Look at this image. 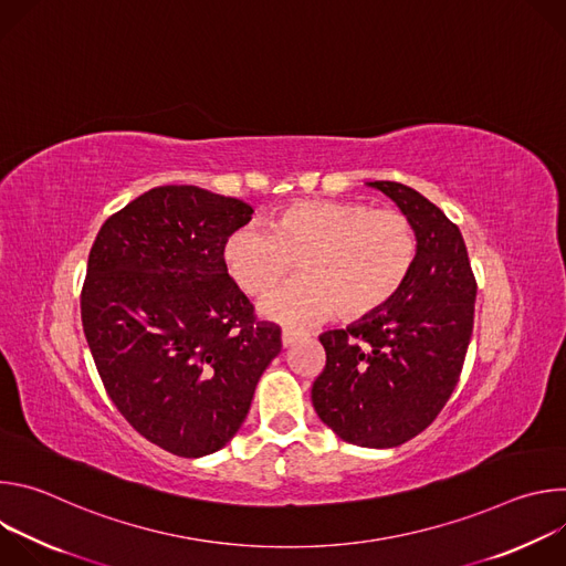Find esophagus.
I'll return each mask as SVG.
<instances>
[{
    "label": "esophagus",
    "instance_id": "34e87169",
    "mask_svg": "<svg viewBox=\"0 0 566 566\" xmlns=\"http://www.w3.org/2000/svg\"><path fill=\"white\" fill-rule=\"evenodd\" d=\"M297 338H300V336H297L295 332L284 329V332H282V347H291L293 343H297Z\"/></svg>",
    "mask_w": 566,
    "mask_h": 566
}]
</instances>
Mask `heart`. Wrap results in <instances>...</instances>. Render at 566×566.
Listing matches in <instances>:
<instances>
[{"label": "heart", "mask_w": 566, "mask_h": 566, "mask_svg": "<svg viewBox=\"0 0 566 566\" xmlns=\"http://www.w3.org/2000/svg\"><path fill=\"white\" fill-rule=\"evenodd\" d=\"M419 253L412 221L363 201L308 199L282 208L269 228L230 232L223 262L247 295H266L300 262L304 277L260 304L264 317L286 327L374 315L406 286Z\"/></svg>", "instance_id": "heart-1"}]
</instances>
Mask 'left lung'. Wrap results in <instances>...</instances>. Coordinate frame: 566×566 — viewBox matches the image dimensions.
Instances as JSON below:
<instances>
[{
	"mask_svg": "<svg viewBox=\"0 0 566 566\" xmlns=\"http://www.w3.org/2000/svg\"><path fill=\"white\" fill-rule=\"evenodd\" d=\"M417 232V264L398 295L347 329L319 336L327 365L311 389L343 441L396 448L423 432L457 387L472 336L476 282L459 228L421 192L371 181Z\"/></svg>",
	"mask_w": 566,
	"mask_h": 566,
	"instance_id": "8db88e82",
	"label": "left lung"
}]
</instances>
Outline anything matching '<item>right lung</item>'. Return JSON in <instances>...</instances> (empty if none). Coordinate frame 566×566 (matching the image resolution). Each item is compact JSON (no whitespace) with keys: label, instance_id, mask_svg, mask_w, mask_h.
<instances>
[{"label":"right lung","instance_id":"add662e5","mask_svg":"<svg viewBox=\"0 0 566 566\" xmlns=\"http://www.w3.org/2000/svg\"><path fill=\"white\" fill-rule=\"evenodd\" d=\"M253 208L158 186L112 214L90 253L83 329L118 412L177 457L221 450L282 349L228 275L223 244Z\"/></svg>","mask_w":566,"mask_h":566}]
</instances>
